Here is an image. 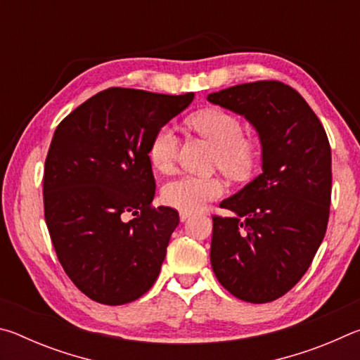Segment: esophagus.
Returning a JSON list of instances; mask_svg holds the SVG:
<instances>
[{
	"instance_id": "1",
	"label": "esophagus",
	"mask_w": 360,
	"mask_h": 360,
	"mask_svg": "<svg viewBox=\"0 0 360 360\" xmlns=\"http://www.w3.org/2000/svg\"><path fill=\"white\" fill-rule=\"evenodd\" d=\"M188 217H191V212H188V211H179V219H181V222H186Z\"/></svg>"
}]
</instances>
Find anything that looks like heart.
Segmentation results:
<instances>
[{
	"label": "heart",
	"mask_w": 360,
	"mask_h": 360,
	"mask_svg": "<svg viewBox=\"0 0 360 360\" xmlns=\"http://www.w3.org/2000/svg\"><path fill=\"white\" fill-rule=\"evenodd\" d=\"M187 124L217 149L216 163L231 178L245 179L257 167L260 148L257 139L243 136V122L224 109L210 108L192 114ZM179 138L172 127H162L149 144V160L162 173L172 172L178 157ZM224 184L217 178L181 176L167 182L162 198L168 206L181 211H197L224 193Z\"/></svg>",
	"instance_id": "b5f03b06"
}]
</instances>
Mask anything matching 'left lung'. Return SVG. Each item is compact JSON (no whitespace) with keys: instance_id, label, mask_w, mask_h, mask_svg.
Instances as JSON below:
<instances>
[{"instance_id":"left-lung-1","label":"left lung","mask_w":360,"mask_h":360,"mask_svg":"<svg viewBox=\"0 0 360 360\" xmlns=\"http://www.w3.org/2000/svg\"><path fill=\"white\" fill-rule=\"evenodd\" d=\"M259 133L262 173L212 216L211 266L249 303L283 297L300 281L324 240L332 193L330 144L318 115L289 85L257 81L210 94Z\"/></svg>"}]
</instances>
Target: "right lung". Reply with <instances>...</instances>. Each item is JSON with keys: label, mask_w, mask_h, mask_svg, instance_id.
Returning a JSON list of instances; mask_svg holds the SVG:
<instances>
[{"label": "right lung", "mask_w": 360, "mask_h": 360, "mask_svg": "<svg viewBox=\"0 0 360 360\" xmlns=\"http://www.w3.org/2000/svg\"><path fill=\"white\" fill-rule=\"evenodd\" d=\"M193 96L111 87L53 133L42 188L46 224L65 273L95 302L130 303L160 273L179 214L152 206L149 144Z\"/></svg>", "instance_id": "right-lung-1"}]
</instances>
